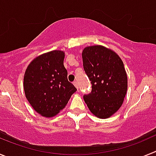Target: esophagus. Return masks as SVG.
I'll return each mask as SVG.
<instances>
[{
  "label": "esophagus",
  "mask_w": 156,
  "mask_h": 156,
  "mask_svg": "<svg viewBox=\"0 0 156 156\" xmlns=\"http://www.w3.org/2000/svg\"><path fill=\"white\" fill-rule=\"evenodd\" d=\"M73 85L76 87L77 88V89L79 88V87H78V83H77V81H74V82H73Z\"/></svg>",
  "instance_id": "1"
}]
</instances>
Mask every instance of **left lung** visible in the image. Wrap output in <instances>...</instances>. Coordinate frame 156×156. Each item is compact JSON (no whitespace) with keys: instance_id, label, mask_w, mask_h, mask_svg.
I'll return each instance as SVG.
<instances>
[{"instance_id":"1","label":"left lung","mask_w":156,"mask_h":156,"mask_svg":"<svg viewBox=\"0 0 156 156\" xmlns=\"http://www.w3.org/2000/svg\"><path fill=\"white\" fill-rule=\"evenodd\" d=\"M83 69L92 90L83 95L92 113L106 119L122 105L127 90V76L119 56L101 45L87 47L82 52Z\"/></svg>"}]
</instances>
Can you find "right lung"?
<instances>
[{
  "label": "right lung",
  "instance_id": "add662e5",
  "mask_svg": "<svg viewBox=\"0 0 156 156\" xmlns=\"http://www.w3.org/2000/svg\"><path fill=\"white\" fill-rule=\"evenodd\" d=\"M65 53L52 51L30 62L25 72L23 87L27 100L42 116H55L66 107L76 88L67 79Z\"/></svg>",
  "mask_w": 156,
  "mask_h": 156
}]
</instances>
